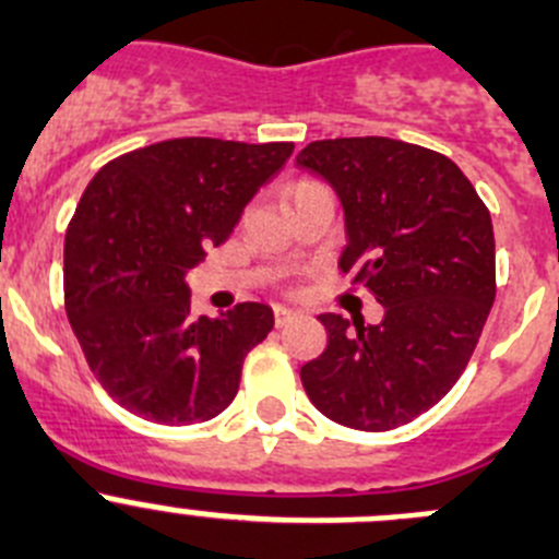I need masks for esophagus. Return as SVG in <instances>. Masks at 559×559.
Instances as JSON below:
<instances>
[{
    "label": "esophagus",
    "mask_w": 559,
    "mask_h": 559,
    "mask_svg": "<svg viewBox=\"0 0 559 559\" xmlns=\"http://www.w3.org/2000/svg\"><path fill=\"white\" fill-rule=\"evenodd\" d=\"M292 320H297V311L286 309V306H275V325L284 328V325H289Z\"/></svg>",
    "instance_id": "1"
}]
</instances>
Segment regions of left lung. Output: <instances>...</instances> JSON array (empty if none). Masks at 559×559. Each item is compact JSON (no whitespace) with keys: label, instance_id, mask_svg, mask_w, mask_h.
Returning a JSON list of instances; mask_svg holds the SVG:
<instances>
[{"label":"left lung","instance_id":"left-lung-1","mask_svg":"<svg viewBox=\"0 0 559 559\" xmlns=\"http://www.w3.org/2000/svg\"><path fill=\"white\" fill-rule=\"evenodd\" d=\"M295 162L333 187L338 264L383 306L378 325L320 314L328 347L300 369L306 394L353 430L408 425L455 385L488 320L491 215L455 162L403 140H317Z\"/></svg>","mask_w":559,"mask_h":559}]
</instances>
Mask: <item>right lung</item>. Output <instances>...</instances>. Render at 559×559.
I'll list each match as a JSON object with an SVG mask.
<instances>
[{"label":"right lung","instance_id":"add662e5","mask_svg":"<svg viewBox=\"0 0 559 559\" xmlns=\"http://www.w3.org/2000/svg\"><path fill=\"white\" fill-rule=\"evenodd\" d=\"M292 143L179 138L107 162L66 234V314L118 405L156 425H195L231 405L273 309L192 317L185 275L226 242Z\"/></svg>","mask_w":559,"mask_h":559}]
</instances>
